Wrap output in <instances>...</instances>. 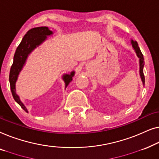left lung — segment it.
<instances>
[{
    "mask_svg": "<svg viewBox=\"0 0 159 159\" xmlns=\"http://www.w3.org/2000/svg\"><path fill=\"white\" fill-rule=\"evenodd\" d=\"M132 44H133V48L135 49V52L137 55L138 56V57L140 58V77H141V79L143 80V82H145V76L143 74V66H144V63H143V60L144 58L143 56V54L140 51L139 47L138 45L137 42H134L133 40H132Z\"/></svg>",
    "mask_w": 159,
    "mask_h": 159,
    "instance_id": "8db88e82",
    "label": "left lung"
}]
</instances>
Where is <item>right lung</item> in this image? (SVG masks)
<instances>
[{"mask_svg":"<svg viewBox=\"0 0 159 159\" xmlns=\"http://www.w3.org/2000/svg\"><path fill=\"white\" fill-rule=\"evenodd\" d=\"M52 34V31L49 30L47 26H41V27H35L29 30L27 33L24 35L21 43L18 46L16 50L14 57H13V62L10 70L9 81L13 99L19 104L24 111L28 112L27 109L24 106L23 103L20 101V99L15 90V84L18 75L21 71L24 62H25L28 55L34 50V49L39 45L42 42L47 39V36ZM74 75V72H72L70 75H63V79L66 82V87L68 86L71 80L72 77Z\"/></svg>","mask_w":159,"mask_h":159,"instance_id":"1","label":"right lung"}]
</instances>
